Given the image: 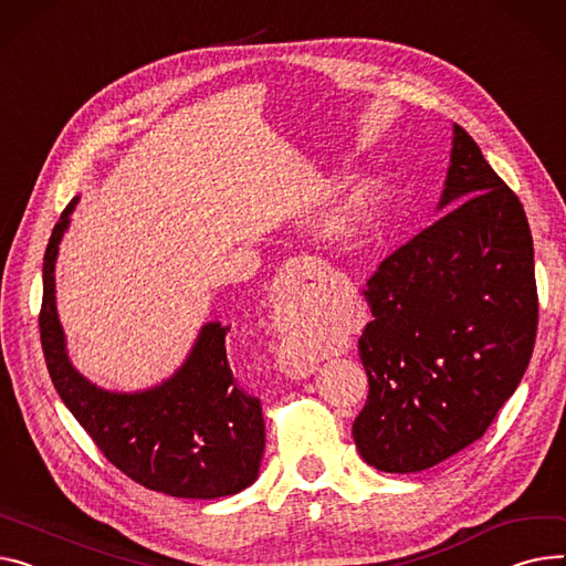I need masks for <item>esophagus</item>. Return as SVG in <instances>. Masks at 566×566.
Masks as SVG:
<instances>
[{"mask_svg":"<svg viewBox=\"0 0 566 566\" xmlns=\"http://www.w3.org/2000/svg\"><path fill=\"white\" fill-rule=\"evenodd\" d=\"M316 271H321V259L314 256H293L286 261V266L275 280V289L271 295L273 310L277 314L291 307H307L310 293L316 286ZM280 321V318H277ZM280 366L286 375L295 380L310 378L316 370V361L303 353H284L280 357Z\"/></svg>","mask_w":566,"mask_h":566,"instance_id":"1","label":"esophagus"}]
</instances>
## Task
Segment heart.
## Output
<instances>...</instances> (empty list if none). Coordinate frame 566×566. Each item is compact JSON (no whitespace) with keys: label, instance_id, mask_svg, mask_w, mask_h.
I'll use <instances>...</instances> for the list:
<instances>
[{"label":"heart","instance_id":"b5f03b06","mask_svg":"<svg viewBox=\"0 0 566 566\" xmlns=\"http://www.w3.org/2000/svg\"><path fill=\"white\" fill-rule=\"evenodd\" d=\"M368 218V200L366 196H355L350 198L342 209H336V213L327 222V232L336 239H348L364 228V222Z\"/></svg>","mask_w":566,"mask_h":566}]
</instances>
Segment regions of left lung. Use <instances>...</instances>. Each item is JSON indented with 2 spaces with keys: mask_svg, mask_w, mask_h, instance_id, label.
Returning <instances> with one entry per match:
<instances>
[{
  "mask_svg": "<svg viewBox=\"0 0 566 566\" xmlns=\"http://www.w3.org/2000/svg\"><path fill=\"white\" fill-rule=\"evenodd\" d=\"M439 207L368 280L359 336L368 398L353 423L366 464L430 469L480 439L518 387L537 336L533 237L523 205L453 127Z\"/></svg>",
  "mask_w": 566,
  "mask_h": 566,
  "instance_id": "left-lung-1",
  "label": "left lung"
}]
</instances>
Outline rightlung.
Here are the masks:
<instances>
[{"mask_svg":"<svg viewBox=\"0 0 566 566\" xmlns=\"http://www.w3.org/2000/svg\"><path fill=\"white\" fill-rule=\"evenodd\" d=\"M77 205L61 213L43 259V305L38 325L50 378L102 455L134 482L175 499L232 496L256 480L263 455L261 402L230 366V325L202 327L193 353L161 387L111 394L72 368L54 303V261Z\"/></svg>","mask_w":566,"mask_h":566,"instance_id":"1","label":"right lung"}]
</instances>
